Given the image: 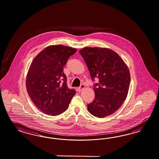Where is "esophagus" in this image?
<instances>
[{"mask_svg":"<svg viewBox=\"0 0 159 159\" xmlns=\"http://www.w3.org/2000/svg\"><path fill=\"white\" fill-rule=\"evenodd\" d=\"M85 86L84 84H81V86L78 89V90L79 92H81L82 90H83V89L85 88Z\"/></svg>","mask_w":159,"mask_h":159,"instance_id":"obj_1","label":"esophagus"}]
</instances>
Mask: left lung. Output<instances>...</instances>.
<instances>
[{
	"mask_svg": "<svg viewBox=\"0 0 159 159\" xmlns=\"http://www.w3.org/2000/svg\"><path fill=\"white\" fill-rule=\"evenodd\" d=\"M79 52L82 56L94 83L95 99L87 104L88 111L96 117L114 113L128 94L130 74L123 60L114 51L105 48L86 47Z\"/></svg>",
	"mask_w": 159,
	"mask_h": 159,
	"instance_id": "obj_1",
	"label": "left lung"
}]
</instances>
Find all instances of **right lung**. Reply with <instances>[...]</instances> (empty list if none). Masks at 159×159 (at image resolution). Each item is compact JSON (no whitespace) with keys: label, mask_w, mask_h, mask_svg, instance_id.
Masks as SVG:
<instances>
[{"label":"right lung","mask_w":159,"mask_h":159,"mask_svg":"<svg viewBox=\"0 0 159 159\" xmlns=\"http://www.w3.org/2000/svg\"><path fill=\"white\" fill-rule=\"evenodd\" d=\"M77 49L61 45L45 48L33 60L26 80V89L34 104L48 115L65 112L76 94L67 85L63 68Z\"/></svg>","instance_id":"obj_1"}]
</instances>
